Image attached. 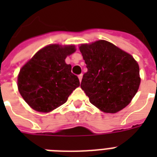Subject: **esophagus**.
Listing matches in <instances>:
<instances>
[{"label": "esophagus", "instance_id": "34e87169", "mask_svg": "<svg viewBox=\"0 0 157 157\" xmlns=\"http://www.w3.org/2000/svg\"><path fill=\"white\" fill-rule=\"evenodd\" d=\"M82 76H83V75H82V74H80V75H79V76H78V78H79V80H80V81H81Z\"/></svg>", "mask_w": 157, "mask_h": 157}]
</instances>
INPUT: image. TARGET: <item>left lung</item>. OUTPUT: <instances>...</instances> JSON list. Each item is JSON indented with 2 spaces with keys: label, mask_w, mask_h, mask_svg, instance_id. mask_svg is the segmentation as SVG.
<instances>
[{
  "label": "left lung",
  "mask_w": 157,
  "mask_h": 157,
  "mask_svg": "<svg viewBox=\"0 0 157 157\" xmlns=\"http://www.w3.org/2000/svg\"><path fill=\"white\" fill-rule=\"evenodd\" d=\"M80 51L88 70L81 87L90 102L109 113L126 107L140 85L139 67L134 58L103 40L81 45Z\"/></svg>",
  "instance_id": "8db88e82"
}]
</instances>
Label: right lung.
<instances>
[{"instance_id":"add662e5","label":"right lung","mask_w":157,"mask_h":157,"mask_svg":"<svg viewBox=\"0 0 157 157\" xmlns=\"http://www.w3.org/2000/svg\"><path fill=\"white\" fill-rule=\"evenodd\" d=\"M75 46L50 45L39 50L21 68L18 76L19 93L32 108L49 112L65 103L80 86L65 59Z\"/></svg>"}]
</instances>
